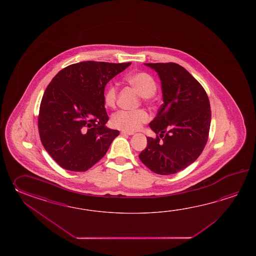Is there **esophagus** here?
<instances>
[{
  "instance_id": "obj_1",
  "label": "esophagus",
  "mask_w": 256,
  "mask_h": 256,
  "mask_svg": "<svg viewBox=\"0 0 256 256\" xmlns=\"http://www.w3.org/2000/svg\"><path fill=\"white\" fill-rule=\"evenodd\" d=\"M120 134H124V136H132L134 132H127V130H120Z\"/></svg>"
}]
</instances>
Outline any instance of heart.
Segmentation results:
<instances>
[{"mask_svg": "<svg viewBox=\"0 0 256 256\" xmlns=\"http://www.w3.org/2000/svg\"><path fill=\"white\" fill-rule=\"evenodd\" d=\"M126 80L130 86L136 88L137 92L144 98L152 96L156 92V82L152 75L146 72H136L126 76ZM118 88L115 84H110L104 92V104L114 109L117 102ZM149 116L144 110H119L112 116L110 126L116 129L134 132L141 128L142 124L146 122Z\"/></svg>", "mask_w": 256, "mask_h": 256, "instance_id": "heart-1", "label": "heart"}]
</instances>
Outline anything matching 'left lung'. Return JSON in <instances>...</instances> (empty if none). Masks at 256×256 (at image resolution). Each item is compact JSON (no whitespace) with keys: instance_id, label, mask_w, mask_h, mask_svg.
<instances>
[{"instance_id":"8db88e82","label":"left lung","mask_w":256,"mask_h":256,"mask_svg":"<svg viewBox=\"0 0 256 256\" xmlns=\"http://www.w3.org/2000/svg\"><path fill=\"white\" fill-rule=\"evenodd\" d=\"M144 65L158 72L164 104L149 124L159 136L146 137V148L139 158L154 173L176 174L195 162L207 144L210 100L200 82L178 64Z\"/></svg>"}]
</instances>
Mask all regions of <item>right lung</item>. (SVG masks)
Wrapping results in <instances>:
<instances>
[{"mask_svg":"<svg viewBox=\"0 0 256 256\" xmlns=\"http://www.w3.org/2000/svg\"><path fill=\"white\" fill-rule=\"evenodd\" d=\"M130 65L84 61L68 66L49 83L40 104L38 130L46 151L70 171L84 172L104 158L119 130L105 126L108 82Z\"/></svg>","mask_w":256,"mask_h":256,"instance_id":"1","label":"right lung"}]
</instances>
